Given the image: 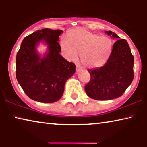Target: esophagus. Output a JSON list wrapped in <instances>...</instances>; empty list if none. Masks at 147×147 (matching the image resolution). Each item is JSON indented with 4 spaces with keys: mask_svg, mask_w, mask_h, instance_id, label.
I'll use <instances>...</instances> for the list:
<instances>
[{
    "mask_svg": "<svg viewBox=\"0 0 147 147\" xmlns=\"http://www.w3.org/2000/svg\"><path fill=\"white\" fill-rule=\"evenodd\" d=\"M82 69V67H80V65H76V71H77V74H78V72H79V71H81Z\"/></svg>",
    "mask_w": 147,
    "mask_h": 147,
    "instance_id": "34e87169",
    "label": "esophagus"
}]
</instances>
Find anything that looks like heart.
I'll list each match as a JSON object with an SVG mask.
<instances>
[{"label": "heart", "mask_w": 147, "mask_h": 147, "mask_svg": "<svg viewBox=\"0 0 147 147\" xmlns=\"http://www.w3.org/2000/svg\"><path fill=\"white\" fill-rule=\"evenodd\" d=\"M60 45L68 59L75 61L81 54L82 63L89 68H97L104 65L113 47L109 37L100 36L84 29L71 31L68 39L62 38Z\"/></svg>", "instance_id": "1"}]
</instances>
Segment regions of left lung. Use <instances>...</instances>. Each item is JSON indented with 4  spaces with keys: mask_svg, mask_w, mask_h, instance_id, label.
Wrapping results in <instances>:
<instances>
[{
    "mask_svg": "<svg viewBox=\"0 0 147 147\" xmlns=\"http://www.w3.org/2000/svg\"><path fill=\"white\" fill-rule=\"evenodd\" d=\"M105 33L116 41L104 66L88 70L91 78L85 86L87 95L96 100L120 97L134 78V57L128 42L114 32L106 31Z\"/></svg>",
    "mask_w": 147,
    "mask_h": 147,
    "instance_id": "1",
    "label": "left lung"
}]
</instances>
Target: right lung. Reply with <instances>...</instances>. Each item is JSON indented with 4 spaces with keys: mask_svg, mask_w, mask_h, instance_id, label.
<instances>
[{
    "mask_svg": "<svg viewBox=\"0 0 147 147\" xmlns=\"http://www.w3.org/2000/svg\"><path fill=\"white\" fill-rule=\"evenodd\" d=\"M61 30L43 29L24 38L16 57V78L31 99L53 103L63 96L67 80L76 72V65L60 54L58 43ZM41 42L47 45L41 56L36 47Z\"/></svg>",
    "mask_w": 147,
    "mask_h": 147,
    "instance_id": "add662e5",
    "label": "right lung"
}]
</instances>
